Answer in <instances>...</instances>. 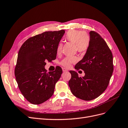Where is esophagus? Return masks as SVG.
I'll return each mask as SVG.
<instances>
[{"label": "esophagus", "mask_w": 128, "mask_h": 128, "mask_svg": "<svg viewBox=\"0 0 128 128\" xmlns=\"http://www.w3.org/2000/svg\"><path fill=\"white\" fill-rule=\"evenodd\" d=\"M62 71H63L64 72H67L68 70L64 68H62Z\"/></svg>", "instance_id": "1"}]
</instances>
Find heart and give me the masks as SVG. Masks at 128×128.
<instances>
[{"instance_id": "b5f03b06", "label": "heart", "mask_w": 128, "mask_h": 128, "mask_svg": "<svg viewBox=\"0 0 128 128\" xmlns=\"http://www.w3.org/2000/svg\"><path fill=\"white\" fill-rule=\"evenodd\" d=\"M66 41L74 43V49L79 53H84L87 51L90 46V35L80 30H69L64 36ZM62 45L59 43L56 48L58 54L61 52ZM77 60L76 56L66 57L60 62V64L65 68H69L72 64L75 63Z\"/></svg>"}]
</instances>
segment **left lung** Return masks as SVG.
<instances>
[{
  "label": "left lung",
  "mask_w": 128,
  "mask_h": 128,
  "mask_svg": "<svg viewBox=\"0 0 128 128\" xmlns=\"http://www.w3.org/2000/svg\"><path fill=\"white\" fill-rule=\"evenodd\" d=\"M90 34V46L74 67L77 70H83L85 75L79 77L77 72L71 70L68 82L72 94L85 100H94L103 93L113 72V55L107 43L97 32L91 30Z\"/></svg>",
  "instance_id": "1"
}]
</instances>
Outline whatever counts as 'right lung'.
I'll return each instance as SVG.
<instances>
[{"instance_id": "right-lung-1", "label": "right lung", "mask_w": 128, "mask_h": 128, "mask_svg": "<svg viewBox=\"0 0 128 128\" xmlns=\"http://www.w3.org/2000/svg\"><path fill=\"white\" fill-rule=\"evenodd\" d=\"M64 30L48 31L30 37L19 50L15 75L22 95L33 104H42L54 94L62 70L46 72V61L56 59V48Z\"/></svg>"}]
</instances>
